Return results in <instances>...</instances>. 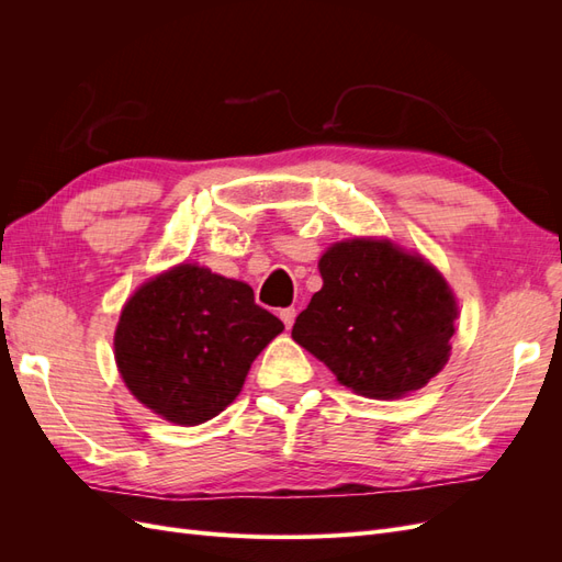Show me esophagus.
<instances>
[{
	"mask_svg": "<svg viewBox=\"0 0 562 562\" xmlns=\"http://www.w3.org/2000/svg\"><path fill=\"white\" fill-rule=\"evenodd\" d=\"M279 316H281V321H283V326H285V328H293L295 316H297V310H295V307H285V310H281V312H279Z\"/></svg>",
	"mask_w": 562,
	"mask_h": 562,
	"instance_id": "obj_1",
	"label": "esophagus"
}]
</instances>
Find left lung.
<instances>
[{
	"label": "left lung",
	"instance_id": "1",
	"mask_svg": "<svg viewBox=\"0 0 562 562\" xmlns=\"http://www.w3.org/2000/svg\"><path fill=\"white\" fill-rule=\"evenodd\" d=\"M323 288L293 339L337 382L368 398H401L450 356L457 300L440 271L389 239H347L321 255Z\"/></svg>",
	"mask_w": 562,
	"mask_h": 562
}]
</instances>
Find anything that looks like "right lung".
<instances>
[{"label":"right lung","mask_w":562,"mask_h":562,"mask_svg":"<svg viewBox=\"0 0 562 562\" xmlns=\"http://www.w3.org/2000/svg\"><path fill=\"white\" fill-rule=\"evenodd\" d=\"M283 330L244 281L178 265L124 304L114 359L131 394L159 417L196 427L239 396L250 363Z\"/></svg>","instance_id":"obj_1"}]
</instances>
